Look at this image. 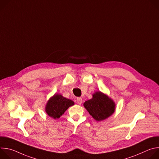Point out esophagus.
<instances>
[{
    "label": "esophagus",
    "mask_w": 159,
    "mask_h": 159,
    "mask_svg": "<svg viewBox=\"0 0 159 159\" xmlns=\"http://www.w3.org/2000/svg\"><path fill=\"white\" fill-rule=\"evenodd\" d=\"M76 101L77 102V104H81L82 102V99L81 98H77V99H76Z\"/></svg>",
    "instance_id": "34e87169"
}]
</instances>
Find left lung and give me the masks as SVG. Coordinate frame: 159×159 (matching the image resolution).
I'll return each mask as SVG.
<instances>
[{"label":"left lung","instance_id":"left-lung-1","mask_svg":"<svg viewBox=\"0 0 159 159\" xmlns=\"http://www.w3.org/2000/svg\"><path fill=\"white\" fill-rule=\"evenodd\" d=\"M84 107L97 121H103L111 116L115 111V101L107 94L96 91L93 98L84 103Z\"/></svg>","mask_w":159,"mask_h":159}]
</instances>
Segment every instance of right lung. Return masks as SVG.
<instances>
[{
  "mask_svg": "<svg viewBox=\"0 0 159 159\" xmlns=\"http://www.w3.org/2000/svg\"><path fill=\"white\" fill-rule=\"evenodd\" d=\"M74 105L71 99L63 97L61 94H55L47 101L45 106V112L53 119L59 118L69 107Z\"/></svg>",
  "mask_w": 159,
  "mask_h": 159,
  "instance_id": "right-lung-1",
  "label": "right lung"
}]
</instances>
